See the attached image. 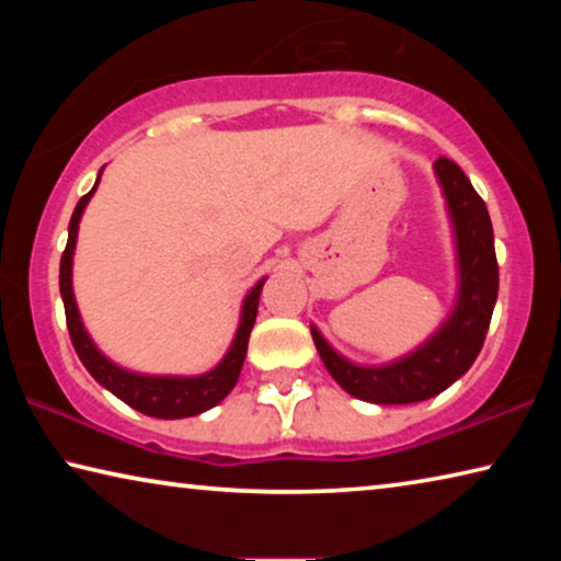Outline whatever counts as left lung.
Masks as SVG:
<instances>
[{
	"mask_svg": "<svg viewBox=\"0 0 561 561\" xmlns=\"http://www.w3.org/2000/svg\"><path fill=\"white\" fill-rule=\"evenodd\" d=\"M458 250V299L448 321L417 346L413 354L386 366H358L336 354L329 341L311 327L321 360L346 393L378 405L428 401L453 386L478 358L497 301L500 270L495 234L485 201L474 193L468 175L450 158L435 160Z\"/></svg>",
	"mask_w": 561,
	"mask_h": 561,
	"instance_id": "1",
	"label": "left lung"
}]
</instances>
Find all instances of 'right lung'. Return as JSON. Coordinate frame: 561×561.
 <instances>
[{"label":"right lung","mask_w":561,"mask_h":561,"mask_svg":"<svg viewBox=\"0 0 561 561\" xmlns=\"http://www.w3.org/2000/svg\"><path fill=\"white\" fill-rule=\"evenodd\" d=\"M101 173H99V180H101ZM96 185L81 197L71 215L69 242H66V250L61 254V270H59V289H61L64 311H66V327H69V336L76 354H79L81 364L87 366V371L96 378L103 388H108L113 396L121 398L123 403L136 408V411H140L144 415L173 421V417H190V415L203 413L207 408L220 403L222 398L234 388L237 378H240L244 356H247V341H250V331L254 327V319H257L264 279L254 284V289L244 297L240 327H237L230 351H227L225 358L213 368V371H207L203 376H144V374H133V371H126V368L116 366L113 360H108L101 354L96 344L91 341V336L87 334V329H83V321L79 317V307H76L73 287H71L76 234H79L81 215L87 210L91 195L96 193Z\"/></svg>","instance_id":"add662e5"}]
</instances>
